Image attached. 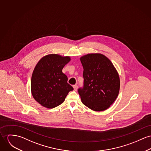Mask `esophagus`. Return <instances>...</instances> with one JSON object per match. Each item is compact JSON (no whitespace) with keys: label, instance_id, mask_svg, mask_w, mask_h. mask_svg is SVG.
<instances>
[{"label":"esophagus","instance_id":"1","mask_svg":"<svg viewBox=\"0 0 151 151\" xmlns=\"http://www.w3.org/2000/svg\"><path fill=\"white\" fill-rule=\"evenodd\" d=\"M73 89H74V90L75 91H76L77 90V89H78V86L77 85H74V86H73Z\"/></svg>","mask_w":151,"mask_h":151}]
</instances>
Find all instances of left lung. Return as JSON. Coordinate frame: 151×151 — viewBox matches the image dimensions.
I'll use <instances>...</instances> for the list:
<instances>
[{"label":"left lung","instance_id":"obj_1","mask_svg":"<svg viewBox=\"0 0 151 151\" xmlns=\"http://www.w3.org/2000/svg\"><path fill=\"white\" fill-rule=\"evenodd\" d=\"M81 61L84 83L78 93L82 103L94 111L106 110L114 103L119 91L116 69L109 58L100 53L86 55Z\"/></svg>","mask_w":151,"mask_h":151}]
</instances>
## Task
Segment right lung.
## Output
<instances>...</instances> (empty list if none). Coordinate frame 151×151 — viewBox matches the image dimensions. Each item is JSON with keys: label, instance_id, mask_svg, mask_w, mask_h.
<instances>
[{"label": "right lung", "instance_id": "obj_1", "mask_svg": "<svg viewBox=\"0 0 151 151\" xmlns=\"http://www.w3.org/2000/svg\"><path fill=\"white\" fill-rule=\"evenodd\" d=\"M70 60L69 56L51 54L43 57L35 67L31 91L35 100L42 106L48 109L58 106L73 90L67 83V76L62 72Z\"/></svg>", "mask_w": 151, "mask_h": 151}]
</instances>
